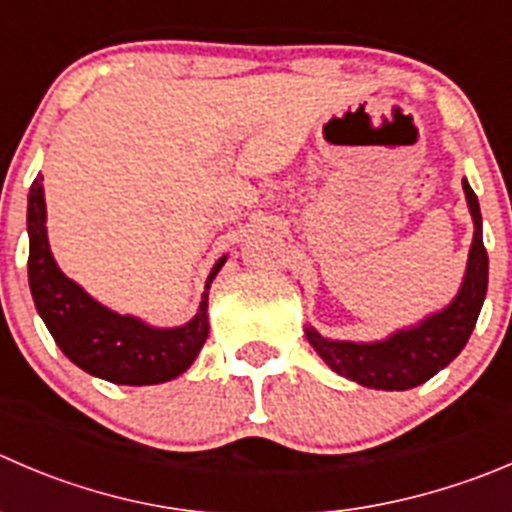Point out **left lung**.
Here are the masks:
<instances>
[{
    "instance_id": "1",
    "label": "left lung",
    "mask_w": 512,
    "mask_h": 512,
    "mask_svg": "<svg viewBox=\"0 0 512 512\" xmlns=\"http://www.w3.org/2000/svg\"><path fill=\"white\" fill-rule=\"evenodd\" d=\"M463 192L475 232L458 295L443 310L430 312L415 325L400 327L382 340H330L312 325H305L307 342L315 347V352L330 370L357 382L362 388L410 390L428 382L460 355L465 342L473 335L485 292H488L483 215H480L478 197L468 180H463Z\"/></svg>"
}]
</instances>
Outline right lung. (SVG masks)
<instances>
[{
  "label": "right lung",
  "instance_id": "add662e5",
  "mask_svg": "<svg viewBox=\"0 0 512 512\" xmlns=\"http://www.w3.org/2000/svg\"><path fill=\"white\" fill-rule=\"evenodd\" d=\"M42 180L39 175L32 182L27 200L29 290L59 350L84 372L117 385H160L180 377L210 335L207 297L227 255L212 265L200 307L185 325L155 327L135 315H119L59 270L49 250Z\"/></svg>",
  "mask_w": 512,
  "mask_h": 512
}]
</instances>
